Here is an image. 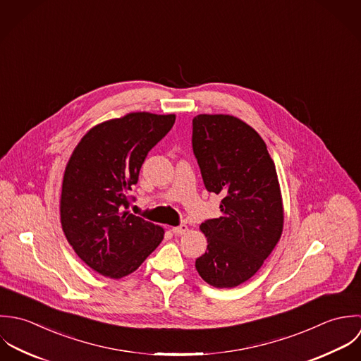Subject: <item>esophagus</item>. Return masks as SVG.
Returning a JSON list of instances; mask_svg holds the SVG:
<instances>
[{
    "label": "esophagus",
    "instance_id": "esophagus-1",
    "mask_svg": "<svg viewBox=\"0 0 361 361\" xmlns=\"http://www.w3.org/2000/svg\"><path fill=\"white\" fill-rule=\"evenodd\" d=\"M171 231L176 234V235H183L188 231V226L187 224H181V226H176L171 228Z\"/></svg>",
    "mask_w": 361,
    "mask_h": 361
}]
</instances>
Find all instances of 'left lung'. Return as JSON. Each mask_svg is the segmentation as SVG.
Segmentation results:
<instances>
[{
	"label": "left lung",
	"mask_w": 361,
	"mask_h": 361,
	"mask_svg": "<svg viewBox=\"0 0 361 361\" xmlns=\"http://www.w3.org/2000/svg\"><path fill=\"white\" fill-rule=\"evenodd\" d=\"M192 147L207 190L223 197L221 215L200 226L208 251L195 268L214 288H235L281 240L285 211L276 167L259 134L230 114L197 116Z\"/></svg>",
	"instance_id": "left-lung-1"
}]
</instances>
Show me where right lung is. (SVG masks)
<instances>
[{
    "mask_svg": "<svg viewBox=\"0 0 361 361\" xmlns=\"http://www.w3.org/2000/svg\"><path fill=\"white\" fill-rule=\"evenodd\" d=\"M176 114L133 111L92 127L66 166L60 200L63 231L76 255L97 274L121 279L137 271L164 228L128 211L147 152Z\"/></svg>",
    "mask_w": 361,
    "mask_h": 361,
    "instance_id": "obj_1",
    "label": "right lung"
}]
</instances>
